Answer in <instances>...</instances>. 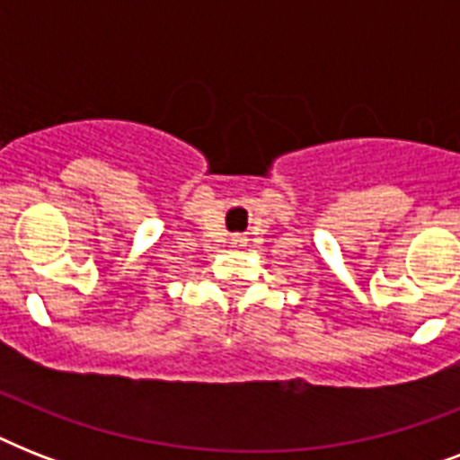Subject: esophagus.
Instances as JSON below:
<instances>
[{
  "label": "esophagus",
  "instance_id": "obj_1",
  "mask_svg": "<svg viewBox=\"0 0 460 460\" xmlns=\"http://www.w3.org/2000/svg\"><path fill=\"white\" fill-rule=\"evenodd\" d=\"M234 243L238 245V243H243V241H241V238H234Z\"/></svg>",
  "mask_w": 460,
  "mask_h": 460
}]
</instances>
